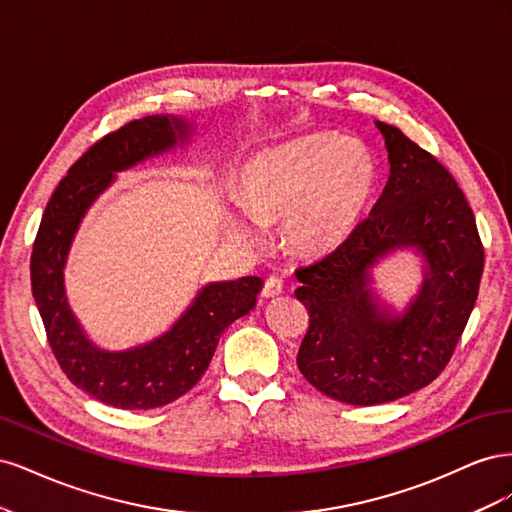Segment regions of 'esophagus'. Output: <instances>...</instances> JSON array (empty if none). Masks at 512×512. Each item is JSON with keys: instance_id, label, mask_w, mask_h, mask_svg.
I'll list each match as a JSON object with an SVG mask.
<instances>
[{"instance_id": "34e87169", "label": "esophagus", "mask_w": 512, "mask_h": 512, "mask_svg": "<svg viewBox=\"0 0 512 512\" xmlns=\"http://www.w3.org/2000/svg\"><path fill=\"white\" fill-rule=\"evenodd\" d=\"M284 292V282L280 280V277H267L265 286H262V297L265 299H273V297H280V294Z\"/></svg>"}]
</instances>
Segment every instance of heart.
Listing matches in <instances>:
<instances>
[{
  "label": "heart",
  "instance_id": "heart-1",
  "mask_svg": "<svg viewBox=\"0 0 512 512\" xmlns=\"http://www.w3.org/2000/svg\"><path fill=\"white\" fill-rule=\"evenodd\" d=\"M378 168L361 141L314 134L262 151L245 164L239 200L250 218L230 213V226L252 245L258 222H286L288 241L305 254L342 245L371 203Z\"/></svg>",
  "mask_w": 512,
  "mask_h": 512
}]
</instances>
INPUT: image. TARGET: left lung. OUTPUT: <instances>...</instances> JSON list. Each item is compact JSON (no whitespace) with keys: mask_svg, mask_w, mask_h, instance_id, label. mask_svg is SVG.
I'll return each mask as SVG.
<instances>
[{"mask_svg":"<svg viewBox=\"0 0 512 512\" xmlns=\"http://www.w3.org/2000/svg\"><path fill=\"white\" fill-rule=\"evenodd\" d=\"M391 175L369 218L309 267L294 297L309 312L297 365L320 393L352 406L406 397L440 376L474 309L485 252L448 170L404 132L376 121ZM397 249L424 260V282L397 313L370 271Z\"/></svg>","mask_w":512,"mask_h":512,"instance_id":"8db88e82","label":"left lung"}]
</instances>
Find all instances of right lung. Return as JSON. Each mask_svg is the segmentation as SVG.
Returning a JSON list of instances; mask_svg holds the SVG:
<instances>
[{"instance_id":"obj_1","label":"right lung","mask_w":512,"mask_h":512,"mask_svg":"<svg viewBox=\"0 0 512 512\" xmlns=\"http://www.w3.org/2000/svg\"><path fill=\"white\" fill-rule=\"evenodd\" d=\"M194 126L177 115H149L106 134L76 160L44 209L32 252V292L59 367L87 395L121 410H151L188 393L205 374L222 333L250 314L262 290L256 275L211 282L160 337L126 350L89 339L66 294L64 269L89 207L117 173L190 143Z\"/></svg>"}]
</instances>
